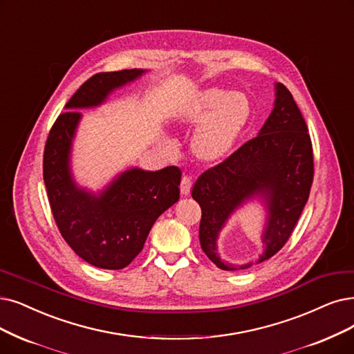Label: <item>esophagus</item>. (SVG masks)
<instances>
[{
  "label": "esophagus",
  "instance_id": "34e87169",
  "mask_svg": "<svg viewBox=\"0 0 354 354\" xmlns=\"http://www.w3.org/2000/svg\"><path fill=\"white\" fill-rule=\"evenodd\" d=\"M192 185H193L192 177L187 176V174L183 176L181 183H180V192H181L183 196H189V194H190V192H192Z\"/></svg>",
  "mask_w": 354,
  "mask_h": 354
}]
</instances>
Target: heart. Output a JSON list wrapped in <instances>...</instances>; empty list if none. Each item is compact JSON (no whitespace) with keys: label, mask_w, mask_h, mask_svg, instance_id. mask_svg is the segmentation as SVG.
<instances>
[{"label":"heart","mask_w":354,"mask_h":354,"mask_svg":"<svg viewBox=\"0 0 354 354\" xmlns=\"http://www.w3.org/2000/svg\"><path fill=\"white\" fill-rule=\"evenodd\" d=\"M251 103L245 93H228L222 88L197 91L180 118L181 124H201L193 140V151L207 162L222 160L234 147L236 138L247 126ZM167 149L171 144L164 142Z\"/></svg>","instance_id":"heart-1"}]
</instances>
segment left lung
<instances>
[{
    "label": "left lung",
    "mask_w": 354,
    "mask_h": 354,
    "mask_svg": "<svg viewBox=\"0 0 354 354\" xmlns=\"http://www.w3.org/2000/svg\"><path fill=\"white\" fill-rule=\"evenodd\" d=\"M313 180L314 153L308 126L290 91L277 82L274 109L259 135L206 169L194 183L192 196L202 209L199 239L203 252L222 270L252 266L225 264L216 252V239L234 210L260 194L268 218L259 263L273 257L298 223Z\"/></svg>",
    "instance_id": "obj_1"
}]
</instances>
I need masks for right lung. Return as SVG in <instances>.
I'll use <instances>...</instances> for the list:
<instances>
[{"mask_svg": "<svg viewBox=\"0 0 354 354\" xmlns=\"http://www.w3.org/2000/svg\"><path fill=\"white\" fill-rule=\"evenodd\" d=\"M145 73L122 69L98 73L69 98L48 135L44 180L56 226L68 245L87 263L119 270L142 251L153 222L180 199L181 171L169 165L158 171L132 168L98 196L78 189L69 173V151L81 113L102 104L118 87Z\"/></svg>", "mask_w": 354, "mask_h": 354, "instance_id": "obj_1", "label": "right lung"}]
</instances>
